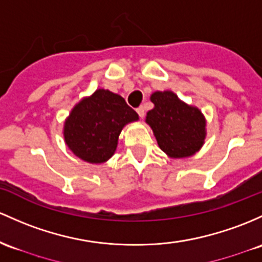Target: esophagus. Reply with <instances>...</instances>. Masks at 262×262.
Here are the masks:
<instances>
[{
	"label": "esophagus",
	"mask_w": 262,
	"mask_h": 262,
	"mask_svg": "<svg viewBox=\"0 0 262 262\" xmlns=\"http://www.w3.org/2000/svg\"><path fill=\"white\" fill-rule=\"evenodd\" d=\"M137 112H138V114H139L140 118H143V117L145 116V109H144V107H143V105L138 107L137 108Z\"/></svg>",
	"instance_id": "1"
}]
</instances>
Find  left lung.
<instances>
[{
    "mask_svg": "<svg viewBox=\"0 0 262 262\" xmlns=\"http://www.w3.org/2000/svg\"><path fill=\"white\" fill-rule=\"evenodd\" d=\"M154 108L146 113L160 149L171 158L192 155L205 139V120L198 108L180 102L173 92H155Z\"/></svg>",
    "mask_w": 262,
    "mask_h": 262,
    "instance_id": "1",
    "label": "left lung"
}]
</instances>
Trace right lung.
Masks as SVG:
<instances>
[{
	"instance_id": "1",
	"label": "right lung",
	"mask_w": 262,
	"mask_h": 262,
	"mask_svg": "<svg viewBox=\"0 0 262 262\" xmlns=\"http://www.w3.org/2000/svg\"><path fill=\"white\" fill-rule=\"evenodd\" d=\"M138 114L118 94L98 89L80 100L64 124L68 148L88 163H104L114 154L118 137L126 123Z\"/></svg>"
}]
</instances>
